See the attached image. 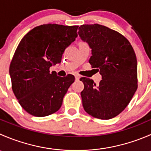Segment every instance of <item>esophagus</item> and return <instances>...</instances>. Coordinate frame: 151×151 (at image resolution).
Wrapping results in <instances>:
<instances>
[{
  "mask_svg": "<svg viewBox=\"0 0 151 151\" xmlns=\"http://www.w3.org/2000/svg\"><path fill=\"white\" fill-rule=\"evenodd\" d=\"M80 75H77V74H76V75H75L76 80H80Z\"/></svg>",
  "mask_w": 151,
  "mask_h": 151,
  "instance_id": "1",
  "label": "esophagus"
}]
</instances>
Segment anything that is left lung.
<instances>
[{
  "label": "left lung",
  "mask_w": 151,
  "mask_h": 151,
  "mask_svg": "<svg viewBox=\"0 0 151 151\" xmlns=\"http://www.w3.org/2000/svg\"><path fill=\"white\" fill-rule=\"evenodd\" d=\"M78 33L92 49L90 64L102 77L98 85L88 77L80 78L84 83L81 97L85 111L99 119L115 118L124 110L137 89L134 50L124 36L104 25H83Z\"/></svg>",
  "instance_id": "1"
}]
</instances>
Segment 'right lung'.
Here are the masks:
<instances>
[{
  "label": "right lung",
  "mask_w": 151,
  "mask_h": 151,
  "mask_svg": "<svg viewBox=\"0 0 151 151\" xmlns=\"http://www.w3.org/2000/svg\"><path fill=\"white\" fill-rule=\"evenodd\" d=\"M77 25L45 24L22 39L9 66L12 88L22 108L30 115L45 117L57 112L70 85L72 74L58 77L50 72L60 63L65 49L77 37Z\"/></svg>",
  "instance_id": "obj_1"
}]
</instances>
